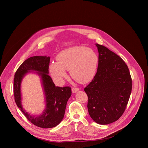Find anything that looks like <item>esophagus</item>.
Wrapping results in <instances>:
<instances>
[{"mask_svg": "<svg viewBox=\"0 0 148 148\" xmlns=\"http://www.w3.org/2000/svg\"><path fill=\"white\" fill-rule=\"evenodd\" d=\"M79 90V89L77 88H75V87H73L72 88V92L73 93H75V92H77V91Z\"/></svg>", "mask_w": 148, "mask_h": 148, "instance_id": "obj_1", "label": "esophagus"}]
</instances>
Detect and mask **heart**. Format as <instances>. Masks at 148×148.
<instances>
[{"label": "heart", "mask_w": 148, "mask_h": 148, "mask_svg": "<svg viewBox=\"0 0 148 148\" xmlns=\"http://www.w3.org/2000/svg\"><path fill=\"white\" fill-rule=\"evenodd\" d=\"M56 63L50 64L51 77L59 84L67 77L65 71H69L71 77L80 83H86L95 76L99 57L91 48L77 46L61 51L56 56Z\"/></svg>", "instance_id": "obj_1"}]
</instances>
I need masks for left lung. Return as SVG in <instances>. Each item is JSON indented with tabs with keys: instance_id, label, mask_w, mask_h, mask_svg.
<instances>
[{
	"instance_id": "obj_1",
	"label": "left lung",
	"mask_w": 148,
	"mask_h": 148,
	"mask_svg": "<svg viewBox=\"0 0 148 148\" xmlns=\"http://www.w3.org/2000/svg\"><path fill=\"white\" fill-rule=\"evenodd\" d=\"M99 53L97 72L84 88L88 109L95 123L106 125L124 112L132 89V80L124 61L106 47L95 44Z\"/></svg>"
}]
</instances>
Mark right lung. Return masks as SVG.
Returning <instances> with one entry per match:
<instances>
[{
	"mask_svg": "<svg viewBox=\"0 0 148 148\" xmlns=\"http://www.w3.org/2000/svg\"><path fill=\"white\" fill-rule=\"evenodd\" d=\"M49 62V56L30 57L21 64L14 75V95L16 105L29 121L42 128L56 127L62 121L67 101L71 95V87L56 86L53 83L48 75ZM33 71L41 78L46 102L44 111L37 116L27 112L22 108L21 102L22 80L27 73Z\"/></svg>",
	"mask_w": 148,
	"mask_h": 148,
	"instance_id": "right-lung-1",
	"label": "right lung"
}]
</instances>
